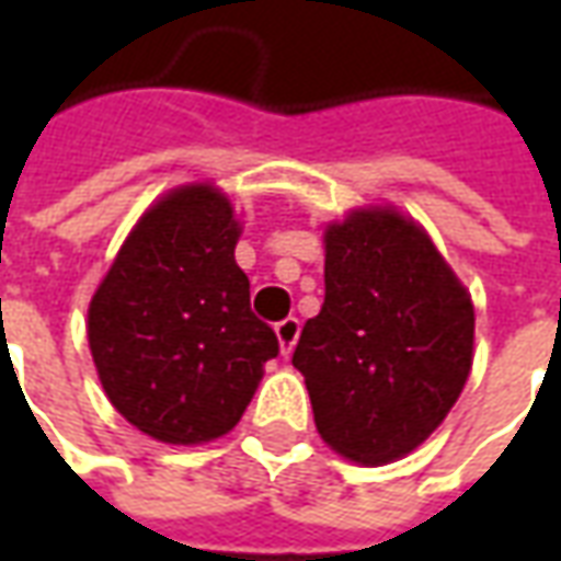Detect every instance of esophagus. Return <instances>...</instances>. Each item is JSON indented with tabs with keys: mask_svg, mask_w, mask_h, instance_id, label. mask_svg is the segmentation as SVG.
<instances>
[{
	"mask_svg": "<svg viewBox=\"0 0 561 561\" xmlns=\"http://www.w3.org/2000/svg\"><path fill=\"white\" fill-rule=\"evenodd\" d=\"M276 340L282 345V354L288 357L294 352L297 340H300V321L297 318H282L279 324H276Z\"/></svg>",
	"mask_w": 561,
	"mask_h": 561,
	"instance_id": "1",
	"label": "esophagus"
}]
</instances>
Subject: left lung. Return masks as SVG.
<instances>
[{
  "label": "left lung",
  "mask_w": 561,
  "mask_h": 561,
  "mask_svg": "<svg viewBox=\"0 0 561 561\" xmlns=\"http://www.w3.org/2000/svg\"><path fill=\"white\" fill-rule=\"evenodd\" d=\"M324 252V306L291 364L336 454L393 462L430 438L466 388L474 306L426 231L397 209L333 221Z\"/></svg>",
  "instance_id": "obj_1"
}]
</instances>
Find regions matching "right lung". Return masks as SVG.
Listing matches in <instances>:
<instances>
[{
  "label": "right lung",
  "instance_id": "1",
  "mask_svg": "<svg viewBox=\"0 0 561 561\" xmlns=\"http://www.w3.org/2000/svg\"><path fill=\"white\" fill-rule=\"evenodd\" d=\"M237 240L216 185H180L140 216L92 294L87 333L104 393L164 445L231 433L279 354L249 306Z\"/></svg>",
  "mask_w": 561,
  "mask_h": 561
}]
</instances>
